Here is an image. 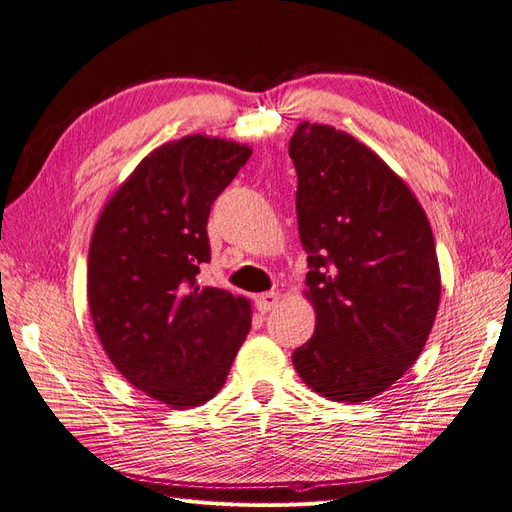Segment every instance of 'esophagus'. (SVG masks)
Masks as SVG:
<instances>
[{"label":"esophagus","instance_id":"obj_1","mask_svg":"<svg viewBox=\"0 0 512 512\" xmlns=\"http://www.w3.org/2000/svg\"><path fill=\"white\" fill-rule=\"evenodd\" d=\"M277 303H280V294H277V292H262L256 297V307H258V312H262V314L271 312L273 307H277Z\"/></svg>","mask_w":512,"mask_h":512}]
</instances>
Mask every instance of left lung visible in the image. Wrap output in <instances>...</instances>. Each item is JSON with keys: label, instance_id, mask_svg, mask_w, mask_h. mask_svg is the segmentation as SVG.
Returning a JSON list of instances; mask_svg holds the SVG:
<instances>
[{"label": "left lung", "instance_id": "8db88e82", "mask_svg": "<svg viewBox=\"0 0 512 512\" xmlns=\"http://www.w3.org/2000/svg\"><path fill=\"white\" fill-rule=\"evenodd\" d=\"M288 153L316 312L292 363L318 395L359 404L393 386L425 348L442 290L433 232L404 179L348 132L303 121Z\"/></svg>", "mask_w": 512, "mask_h": 512}]
</instances>
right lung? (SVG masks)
<instances>
[{
	"label": "right lung",
	"mask_w": 512,
	"mask_h": 512,
	"mask_svg": "<svg viewBox=\"0 0 512 512\" xmlns=\"http://www.w3.org/2000/svg\"><path fill=\"white\" fill-rule=\"evenodd\" d=\"M247 145L190 134L141 160L108 198L87 258V303L108 359L170 408L218 393L250 333L252 305L200 288L213 200L250 160Z\"/></svg>",
	"instance_id": "add662e5"
}]
</instances>
